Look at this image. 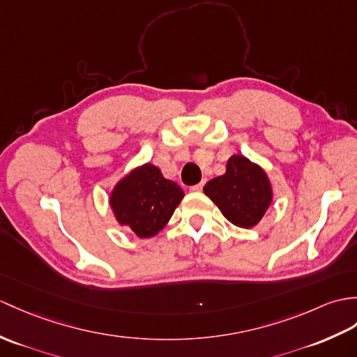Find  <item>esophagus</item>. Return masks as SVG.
<instances>
[{
    "label": "esophagus",
    "mask_w": 357,
    "mask_h": 357,
    "mask_svg": "<svg viewBox=\"0 0 357 357\" xmlns=\"http://www.w3.org/2000/svg\"><path fill=\"white\" fill-rule=\"evenodd\" d=\"M204 182H205V181L199 182V184H196V185H192V187H190V190H192V192H201L202 187H204Z\"/></svg>",
    "instance_id": "esophagus-1"
}]
</instances>
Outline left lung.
<instances>
[{"mask_svg":"<svg viewBox=\"0 0 357 357\" xmlns=\"http://www.w3.org/2000/svg\"><path fill=\"white\" fill-rule=\"evenodd\" d=\"M204 193L218 205L227 220L246 229L263 219L273 201L268 173L238 153L229 156L223 175L206 182Z\"/></svg>","mask_w":357,"mask_h":357,"instance_id":"1","label":"left lung"}]
</instances>
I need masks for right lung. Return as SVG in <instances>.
<instances>
[{
  "mask_svg": "<svg viewBox=\"0 0 357 357\" xmlns=\"http://www.w3.org/2000/svg\"><path fill=\"white\" fill-rule=\"evenodd\" d=\"M184 196V190L164 178L160 167L146 162L114 185L109 206L120 227L130 228L139 238H149L167 225Z\"/></svg>",
  "mask_w": 357,
  "mask_h": 357,
  "instance_id": "obj_1",
  "label": "right lung"
}]
</instances>
